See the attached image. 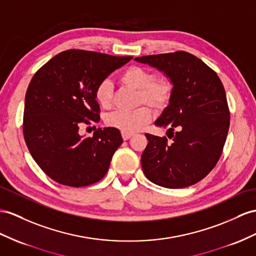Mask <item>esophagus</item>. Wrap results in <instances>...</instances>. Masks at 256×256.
I'll return each mask as SVG.
<instances>
[{
    "label": "esophagus",
    "mask_w": 256,
    "mask_h": 256,
    "mask_svg": "<svg viewBox=\"0 0 256 256\" xmlns=\"http://www.w3.org/2000/svg\"><path fill=\"white\" fill-rule=\"evenodd\" d=\"M133 136V134H130V133H124V132H122V138L124 140H130V137Z\"/></svg>",
    "instance_id": "obj_1"
}]
</instances>
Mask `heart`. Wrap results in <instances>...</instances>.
Here are the masks:
<instances>
[{
  "mask_svg": "<svg viewBox=\"0 0 256 256\" xmlns=\"http://www.w3.org/2000/svg\"><path fill=\"white\" fill-rule=\"evenodd\" d=\"M120 82L128 88L138 90V102H146L150 106L164 109L173 94L172 83L168 78H154L152 71L140 66H130L120 74ZM95 100L104 109H110L114 104V86L109 80H102L95 88ZM152 110L147 106L134 111L118 110L106 116L108 126L124 133L138 132L152 120Z\"/></svg>",
  "mask_w": 256,
  "mask_h": 256,
  "instance_id": "1",
  "label": "heart"
}]
</instances>
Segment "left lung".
I'll list each match as a JSON object with an SVG mask.
<instances>
[{"label": "left lung", "instance_id": "8db88e82", "mask_svg": "<svg viewBox=\"0 0 256 256\" xmlns=\"http://www.w3.org/2000/svg\"><path fill=\"white\" fill-rule=\"evenodd\" d=\"M135 60L162 71L173 84L171 100L154 122L168 128L172 142L145 134L144 174L166 188L192 186L212 171L224 148L230 120L225 88L214 70L184 50Z\"/></svg>", "mask_w": 256, "mask_h": 256}]
</instances>
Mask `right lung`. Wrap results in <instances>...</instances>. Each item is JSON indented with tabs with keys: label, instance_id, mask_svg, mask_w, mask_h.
<instances>
[{
	"label": "right lung",
	"instance_id": "right-lung-1",
	"mask_svg": "<svg viewBox=\"0 0 256 256\" xmlns=\"http://www.w3.org/2000/svg\"><path fill=\"white\" fill-rule=\"evenodd\" d=\"M132 57L68 50L38 69L24 100V137L32 158L53 180L83 187L100 180L123 142L119 130L97 128L83 137V124L98 122L95 88Z\"/></svg>",
	"mask_w": 256,
	"mask_h": 256
}]
</instances>
